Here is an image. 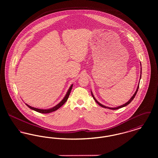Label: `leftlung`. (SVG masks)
Here are the masks:
<instances>
[{
    "mask_svg": "<svg viewBox=\"0 0 158 158\" xmlns=\"http://www.w3.org/2000/svg\"><path fill=\"white\" fill-rule=\"evenodd\" d=\"M140 66H141V63H140ZM141 75H142V68H141V71H140V79H141ZM139 83H139V85H138V86H137V89L135 90V93L134 94V95L131 97V98L130 99V100L127 102L126 104H123V105H120V106H117V107H114V108H111V107H108V106H104V105H102L101 104H100L99 102H98V101L96 99V98L94 97V95H93V94H92V91H90V92H91V94H92V97L94 99V100L95 101V102L98 104V105H100L101 106H102V107H103V108H108V109H110V110H117V109H119V108H122V107H124V106H127V105H128L133 100V99L135 98V95H136V94H137V90L139 89Z\"/></svg>",
    "mask_w": 158,
    "mask_h": 158,
    "instance_id": "1",
    "label": "left lung"
}]
</instances>
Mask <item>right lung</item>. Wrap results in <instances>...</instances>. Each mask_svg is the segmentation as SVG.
Returning <instances> with one entry per match:
<instances>
[{
	"mask_svg": "<svg viewBox=\"0 0 158 158\" xmlns=\"http://www.w3.org/2000/svg\"><path fill=\"white\" fill-rule=\"evenodd\" d=\"M72 87H73V84L70 86V88H69V90H68V92H67V93H66L65 97L61 100V101L57 105H56L55 106H54L53 108H49V109H47V110H43V109H39V108H36L32 107V106H31L30 105H28V104H26V105H27V106H28L30 109H31V110H34V111H37V112H38V113H43V114H47V113H52V112H53V111H56L57 110H58L59 108H60L62 105H63V104L67 101L68 98H69V97L70 93L71 90H72Z\"/></svg>",
	"mask_w": 158,
	"mask_h": 158,
	"instance_id": "obj_1",
	"label": "right lung"
}]
</instances>
